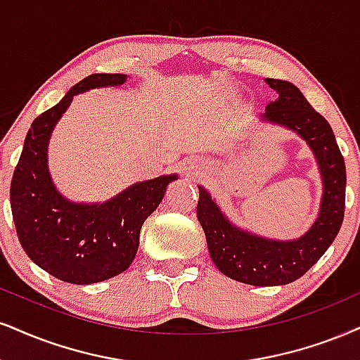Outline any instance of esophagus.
I'll return each instance as SVG.
<instances>
[{
	"instance_id": "esophagus-1",
	"label": "esophagus",
	"mask_w": 360,
	"mask_h": 360,
	"mask_svg": "<svg viewBox=\"0 0 360 360\" xmlns=\"http://www.w3.org/2000/svg\"><path fill=\"white\" fill-rule=\"evenodd\" d=\"M198 172H200V165H198L197 162H190L187 163V167L184 168V173H187V175H197Z\"/></svg>"
}]
</instances>
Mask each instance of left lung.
<instances>
[{
    "label": "left lung",
    "mask_w": 360,
    "mask_h": 360,
    "mask_svg": "<svg viewBox=\"0 0 360 360\" xmlns=\"http://www.w3.org/2000/svg\"><path fill=\"white\" fill-rule=\"evenodd\" d=\"M265 82L278 96L267 105L260 120L297 133L317 160L322 176L319 217L302 237L272 240L233 225L202 187L197 205L198 221L217 269L233 281L257 287L285 285L302 277L334 242L345 210V163L329 122L290 82L274 78Z\"/></svg>",
    "instance_id": "obj_1"
}]
</instances>
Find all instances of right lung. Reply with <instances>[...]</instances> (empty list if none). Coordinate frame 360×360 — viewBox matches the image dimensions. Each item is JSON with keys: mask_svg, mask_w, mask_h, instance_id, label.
Instances as JSON below:
<instances>
[{"mask_svg": "<svg viewBox=\"0 0 360 360\" xmlns=\"http://www.w3.org/2000/svg\"><path fill=\"white\" fill-rule=\"evenodd\" d=\"M127 75L83 78L58 105L31 123L10 188L13 220L21 247L38 267L77 285L125 272L135 259L143 221L160 205L176 175L139 181L103 203H75L58 192L48 170V143L75 95L120 86Z\"/></svg>", "mask_w": 360, "mask_h": 360, "instance_id": "right-lung-1", "label": "right lung"}]
</instances>
